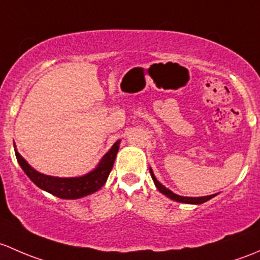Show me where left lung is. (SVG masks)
Listing matches in <instances>:
<instances>
[{
    "mask_svg": "<svg viewBox=\"0 0 260 260\" xmlns=\"http://www.w3.org/2000/svg\"><path fill=\"white\" fill-rule=\"evenodd\" d=\"M150 174H151V178L152 180H154L155 183V186H156L157 190H159L161 194H164L165 197L170 198L171 200H175V202H179V203H185V204H203V203L208 202V200H210L211 198L215 197V194L213 195H208V197H199V198H190V197H180V195L175 194V192H173L171 190H169L168 188H165L162 184H160L159 181H157V179L155 178L154 173H152V170L150 169Z\"/></svg>",
    "mask_w": 260,
    "mask_h": 260,
    "instance_id": "left-lung-1",
    "label": "left lung"
}]
</instances>
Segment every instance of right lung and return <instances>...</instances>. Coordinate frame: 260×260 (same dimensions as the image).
I'll return each mask as SVG.
<instances>
[{
	"instance_id": "add662e5",
	"label": "right lung",
	"mask_w": 260,
	"mask_h": 260,
	"mask_svg": "<svg viewBox=\"0 0 260 260\" xmlns=\"http://www.w3.org/2000/svg\"><path fill=\"white\" fill-rule=\"evenodd\" d=\"M120 140L112 145V148L104 155L98 167L89 174L84 176H77V178H56V176L45 175L39 173L34 168L28 165V162L18 154L15 148V154L17 157V161L26 175L36 184L40 189L61 198V199H79V198L86 197L98 191L103 188L104 184L108 180V176L110 174L114 165L115 157L119 151Z\"/></svg>"
}]
</instances>
